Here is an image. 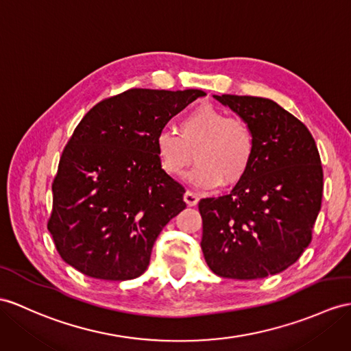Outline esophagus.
<instances>
[{
	"label": "esophagus",
	"mask_w": 351,
	"mask_h": 351,
	"mask_svg": "<svg viewBox=\"0 0 351 351\" xmlns=\"http://www.w3.org/2000/svg\"><path fill=\"white\" fill-rule=\"evenodd\" d=\"M184 202L189 205V207H195L196 204H198V201H199V198H198V195L196 193H193V192H191V191H187L186 193H184Z\"/></svg>",
	"instance_id": "obj_1"
}]
</instances>
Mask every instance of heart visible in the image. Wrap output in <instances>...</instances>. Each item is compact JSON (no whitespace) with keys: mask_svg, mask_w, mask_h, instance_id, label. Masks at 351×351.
<instances>
[{"mask_svg":"<svg viewBox=\"0 0 351 351\" xmlns=\"http://www.w3.org/2000/svg\"><path fill=\"white\" fill-rule=\"evenodd\" d=\"M178 131L162 128L155 136L160 168L178 178L192 165L193 153L198 164L191 180L201 187L219 183L232 186L243 180L254 158V134L243 119L229 117L225 111L202 104L180 119Z\"/></svg>","mask_w":351,"mask_h":351,"instance_id":"heart-1","label":"heart"}]
</instances>
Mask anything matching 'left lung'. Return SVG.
<instances>
[{"mask_svg":"<svg viewBox=\"0 0 351 351\" xmlns=\"http://www.w3.org/2000/svg\"><path fill=\"white\" fill-rule=\"evenodd\" d=\"M252 128L250 169L230 193L202 198L201 249L223 278L278 274L311 243L323 196V168L311 132L277 102L215 95Z\"/></svg>","mask_w":351,"mask_h":351,"instance_id":"left-lung-1","label":"left lung"}]
</instances>
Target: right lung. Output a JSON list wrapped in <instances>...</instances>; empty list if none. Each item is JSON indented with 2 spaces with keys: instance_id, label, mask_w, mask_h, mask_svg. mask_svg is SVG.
I'll return each mask as SVG.
<instances>
[{
  "instance_id": "obj_1",
  "label": "right lung",
  "mask_w": 351,
  "mask_h": 351,
  "mask_svg": "<svg viewBox=\"0 0 351 351\" xmlns=\"http://www.w3.org/2000/svg\"><path fill=\"white\" fill-rule=\"evenodd\" d=\"M199 89H130L102 99L77 125L59 159L47 221L58 253L82 274L140 277L184 187L160 168L155 136L204 97Z\"/></svg>"
}]
</instances>
